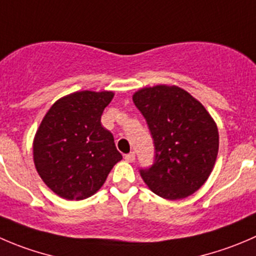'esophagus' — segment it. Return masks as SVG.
<instances>
[{"label":"esophagus","mask_w":256,"mask_h":256,"mask_svg":"<svg viewBox=\"0 0 256 256\" xmlns=\"http://www.w3.org/2000/svg\"><path fill=\"white\" fill-rule=\"evenodd\" d=\"M125 160L128 161V162H134V161H135V152H130L128 154V155H125Z\"/></svg>","instance_id":"esophagus-1"}]
</instances>
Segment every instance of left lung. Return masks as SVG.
<instances>
[{"label": "left lung", "mask_w": 256, "mask_h": 256, "mask_svg": "<svg viewBox=\"0 0 256 256\" xmlns=\"http://www.w3.org/2000/svg\"><path fill=\"white\" fill-rule=\"evenodd\" d=\"M132 101L148 122L155 162L140 175L152 192L168 200L192 195L209 178L219 151V131L206 108L175 85L144 88Z\"/></svg>", "instance_id": "8db88e82"}]
</instances>
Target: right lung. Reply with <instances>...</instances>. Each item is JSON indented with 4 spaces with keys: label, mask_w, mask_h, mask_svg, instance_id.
I'll return each instance as SVG.
<instances>
[{
    "label": "right lung",
    "mask_w": 256,
    "mask_h": 256,
    "mask_svg": "<svg viewBox=\"0 0 256 256\" xmlns=\"http://www.w3.org/2000/svg\"><path fill=\"white\" fill-rule=\"evenodd\" d=\"M112 91H78L58 98L42 118L34 138V162L54 194L82 200L98 192L122 158L101 115Z\"/></svg>",
    "instance_id": "obj_1"
}]
</instances>
